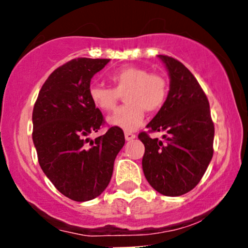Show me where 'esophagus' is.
Wrapping results in <instances>:
<instances>
[{"instance_id":"esophagus-1","label":"esophagus","mask_w":248,"mask_h":248,"mask_svg":"<svg viewBox=\"0 0 248 248\" xmlns=\"http://www.w3.org/2000/svg\"><path fill=\"white\" fill-rule=\"evenodd\" d=\"M136 138V135L134 133H130V132H126L124 133V139H126L127 141H132L134 139Z\"/></svg>"}]
</instances>
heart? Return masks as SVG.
Returning a JSON list of instances; mask_svg holds the SVG:
<instances>
[{
    "instance_id": "heart-1",
    "label": "heart",
    "mask_w": 248,
    "mask_h": 248,
    "mask_svg": "<svg viewBox=\"0 0 248 248\" xmlns=\"http://www.w3.org/2000/svg\"><path fill=\"white\" fill-rule=\"evenodd\" d=\"M114 88L93 84L88 90L91 101L102 112L116 107L120 95L124 94V106L108 118L110 126L124 130H135L143 122L146 110L157 112L166 104L169 85L164 76L150 73L144 67L124 66L110 75Z\"/></svg>"
}]
</instances>
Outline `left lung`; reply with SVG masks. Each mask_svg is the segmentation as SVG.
Listing matches in <instances>:
<instances>
[{"label": "left lung", "instance_id": "8db88e82", "mask_svg": "<svg viewBox=\"0 0 248 248\" xmlns=\"http://www.w3.org/2000/svg\"><path fill=\"white\" fill-rule=\"evenodd\" d=\"M157 57L168 70L169 93L147 128L166 134L162 141L139 134L144 144L142 169L156 191L176 197L191 191L205 173L213 155L215 126L197 79L177 59Z\"/></svg>", "mask_w": 248, "mask_h": 248}]
</instances>
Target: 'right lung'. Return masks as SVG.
<instances>
[{
  "mask_svg": "<svg viewBox=\"0 0 248 248\" xmlns=\"http://www.w3.org/2000/svg\"><path fill=\"white\" fill-rule=\"evenodd\" d=\"M109 59L78 58L51 73L32 112V140L43 172L59 192L76 202L100 196L109 184L116 155L124 144L120 128L88 138L104 124L91 101V79Z\"/></svg>",
  "mask_w": 248,
  "mask_h": 248,
  "instance_id": "add662e5",
  "label": "right lung"
}]
</instances>
